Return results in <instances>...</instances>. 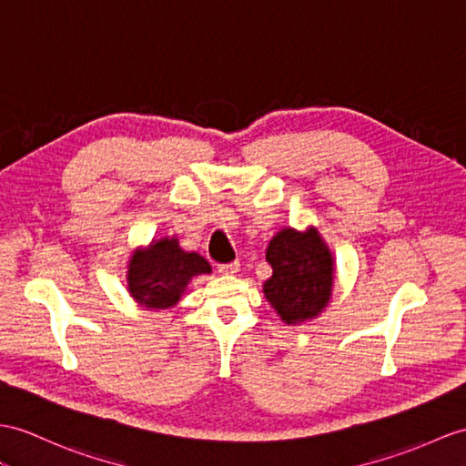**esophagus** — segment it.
Returning <instances> with one entry per match:
<instances>
[{
    "label": "esophagus",
    "instance_id": "34e87169",
    "mask_svg": "<svg viewBox=\"0 0 466 466\" xmlns=\"http://www.w3.org/2000/svg\"><path fill=\"white\" fill-rule=\"evenodd\" d=\"M241 265L237 263V260H233V263H223L219 265V272H223V275H235V272H239Z\"/></svg>",
    "mask_w": 466,
    "mask_h": 466
}]
</instances>
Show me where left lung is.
<instances>
[{
    "mask_svg": "<svg viewBox=\"0 0 466 466\" xmlns=\"http://www.w3.org/2000/svg\"><path fill=\"white\" fill-rule=\"evenodd\" d=\"M272 267L263 292L287 324L319 316L332 294V255L316 229H282L267 248Z\"/></svg>",
    "mask_w": 466,
    "mask_h": 466,
    "instance_id": "1",
    "label": "left lung"
}]
</instances>
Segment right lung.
Listing matches in <instances>:
<instances>
[{"mask_svg": "<svg viewBox=\"0 0 466 466\" xmlns=\"http://www.w3.org/2000/svg\"><path fill=\"white\" fill-rule=\"evenodd\" d=\"M203 272H211V267L201 255L181 251L177 239H160L132 257L128 290L147 309H169L187 282Z\"/></svg>", "mask_w": 466, "mask_h": 466, "instance_id": "obj_1", "label": "right lung"}]
</instances>
